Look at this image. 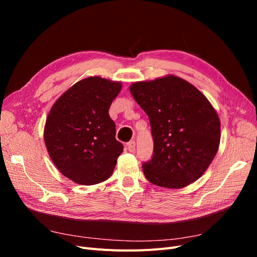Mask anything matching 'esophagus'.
Returning <instances> with one entry per match:
<instances>
[{"label": "esophagus", "instance_id": "34e87169", "mask_svg": "<svg viewBox=\"0 0 257 257\" xmlns=\"http://www.w3.org/2000/svg\"><path fill=\"white\" fill-rule=\"evenodd\" d=\"M135 147H136V144H135L134 141H131L130 143L126 144V149L130 152H134L135 151Z\"/></svg>", "mask_w": 257, "mask_h": 257}]
</instances>
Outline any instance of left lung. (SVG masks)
Masks as SVG:
<instances>
[{"instance_id": "left-lung-1", "label": "left lung", "mask_w": 257, "mask_h": 257, "mask_svg": "<svg viewBox=\"0 0 257 257\" xmlns=\"http://www.w3.org/2000/svg\"><path fill=\"white\" fill-rule=\"evenodd\" d=\"M149 116L154 149L143 172L152 184L181 189L196 181L219 150L221 122L208 98L175 75L130 85Z\"/></svg>"}]
</instances>
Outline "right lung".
<instances>
[{
  "instance_id": "add662e5",
  "label": "right lung",
  "mask_w": 257,
  "mask_h": 257,
  "mask_svg": "<svg viewBox=\"0 0 257 257\" xmlns=\"http://www.w3.org/2000/svg\"><path fill=\"white\" fill-rule=\"evenodd\" d=\"M120 81L92 76L76 82L51 107L44 141L59 172L76 183L93 185L113 172L123 146L108 113Z\"/></svg>"
}]
</instances>
